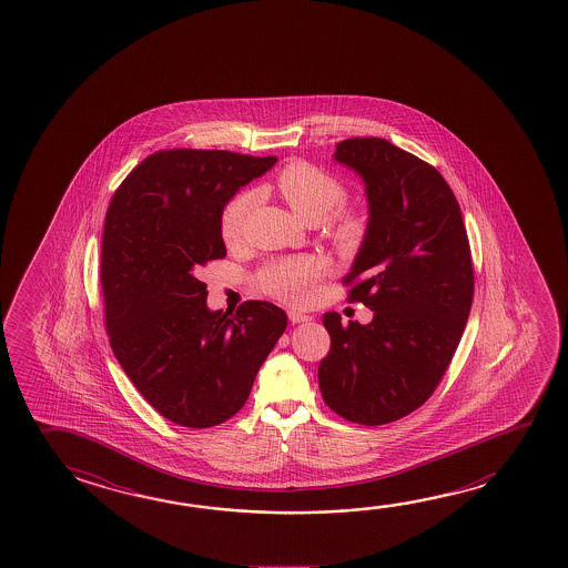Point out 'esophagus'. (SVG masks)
<instances>
[{
    "label": "esophagus",
    "mask_w": 568,
    "mask_h": 568,
    "mask_svg": "<svg viewBox=\"0 0 568 568\" xmlns=\"http://www.w3.org/2000/svg\"><path fill=\"white\" fill-rule=\"evenodd\" d=\"M287 315L288 321H291V323H295V325H297V323H307V321L313 318L311 315H307V313H301V311H295V308H291Z\"/></svg>",
    "instance_id": "esophagus-1"
}]
</instances>
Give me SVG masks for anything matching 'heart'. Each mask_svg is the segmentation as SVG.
I'll use <instances>...</instances> for the list:
<instances>
[{
	"label": "heart",
	"instance_id": "heart-1",
	"mask_svg": "<svg viewBox=\"0 0 568 568\" xmlns=\"http://www.w3.org/2000/svg\"><path fill=\"white\" fill-rule=\"evenodd\" d=\"M273 187L301 220H325L328 240L343 255H353L363 247L368 235L367 211L339 207L347 200V185L337 175L308 161H291L275 173ZM253 203V191H240L223 205L220 233L227 245L240 243ZM323 263L313 257H287L267 263L257 281L273 297L301 303L307 298L308 288L323 277Z\"/></svg>",
	"mask_w": 568,
	"mask_h": 568
}]
</instances>
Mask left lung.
Here are the masks:
<instances>
[{"label":"left lung","instance_id":"obj_1","mask_svg":"<svg viewBox=\"0 0 568 568\" xmlns=\"http://www.w3.org/2000/svg\"><path fill=\"white\" fill-rule=\"evenodd\" d=\"M335 160L367 185L368 235L343 285L375 315L368 325L323 315L331 348L318 388L337 415L375 427L435 393L467 325L475 271L457 197L427 161L381 138L341 141Z\"/></svg>","mask_w":568,"mask_h":568}]
</instances>
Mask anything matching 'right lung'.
Wrapping results in <instances>:
<instances>
[{
	"mask_svg": "<svg viewBox=\"0 0 568 568\" xmlns=\"http://www.w3.org/2000/svg\"><path fill=\"white\" fill-rule=\"evenodd\" d=\"M221 150L151 153L111 197L101 288L113 355L143 398L181 427L233 417L287 327L283 308L210 311L200 273L225 257L223 205L275 165Z\"/></svg>",
	"mask_w": 568,
	"mask_h": 568,
	"instance_id": "obj_1",
	"label": "right lung"
}]
</instances>
